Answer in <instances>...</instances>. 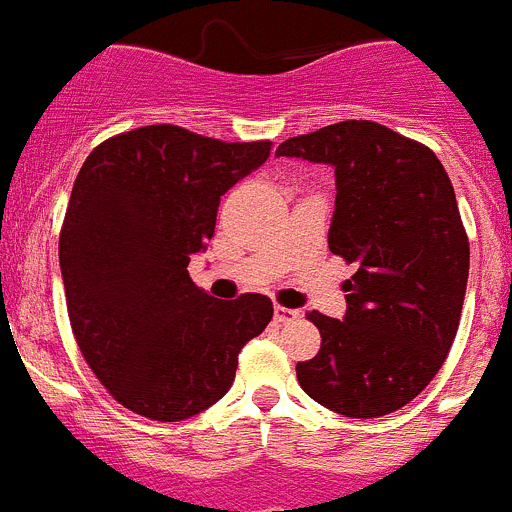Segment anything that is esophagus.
<instances>
[{
    "instance_id": "1",
    "label": "esophagus",
    "mask_w": 512,
    "mask_h": 512,
    "mask_svg": "<svg viewBox=\"0 0 512 512\" xmlns=\"http://www.w3.org/2000/svg\"><path fill=\"white\" fill-rule=\"evenodd\" d=\"M299 311L296 309H286V306H274V319L279 321V324H289V321L299 319Z\"/></svg>"
}]
</instances>
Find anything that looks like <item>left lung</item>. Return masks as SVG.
Here are the masks:
<instances>
[{
  "mask_svg": "<svg viewBox=\"0 0 512 512\" xmlns=\"http://www.w3.org/2000/svg\"><path fill=\"white\" fill-rule=\"evenodd\" d=\"M276 155L334 168L329 251L357 264L347 311H311L321 349L296 364L301 389L344 417H382L445 362L465 301L470 243L445 168L425 145L369 120L289 138Z\"/></svg>",
  "mask_w": 512,
  "mask_h": 512,
  "instance_id": "1",
  "label": "left lung"
}]
</instances>
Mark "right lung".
<instances>
[{
    "label": "right lung",
    "mask_w": 512,
    "mask_h": 512,
    "mask_svg": "<svg viewBox=\"0 0 512 512\" xmlns=\"http://www.w3.org/2000/svg\"><path fill=\"white\" fill-rule=\"evenodd\" d=\"M269 155V140L145 125L82 163L60 233L67 311L85 362L135 415L178 422L216 405L274 316L269 296L218 301L188 276L223 193Z\"/></svg>",
    "instance_id": "right-lung-1"
}]
</instances>
